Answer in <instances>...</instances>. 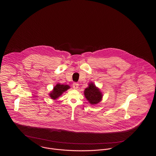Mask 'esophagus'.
Wrapping results in <instances>:
<instances>
[{
	"label": "esophagus",
	"mask_w": 156,
	"mask_h": 156,
	"mask_svg": "<svg viewBox=\"0 0 156 156\" xmlns=\"http://www.w3.org/2000/svg\"><path fill=\"white\" fill-rule=\"evenodd\" d=\"M78 86H79V84L78 83H76V82H74L73 84V87L74 89H78Z\"/></svg>",
	"instance_id": "1"
}]
</instances>
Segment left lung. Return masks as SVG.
<instances>
[{"label": "left lung", "mask_w": 156, "mask_h": 156, "mask_svg": "<svg viewBox=\"0 0 156 156\" xmlns=\"http://www.w3.org/2000/svg\"><path fill=\"white\" fill-rule=\"evenodd\" d=\"M84 95L89 103L92 105L99 103L102 97L99 89L97 88L93 83H89V87L85 89Z\"/></svg>", "instance_id": "8db88e82"}]
</instances>
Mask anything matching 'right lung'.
Segmentation results:
<instances>
[{"instance_id": "add662e5", "label": "right lung", "mask_w": 156, "mask_h": 156, "mask_svg": "<svg viewBox=\"0 0 156 156\" xmlns=\"http://www.w3.org/2000/svg\"><path fill=\"white\" fill-rule=\"evenodd\" d=\"M69 88L68 85H61L57 84L55 87H54V89L50 94V97H51L53 99H55L56 98L62 95V94L67 90V89Z\"/></svg>"}]
</instances>
